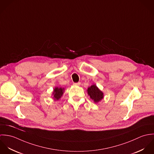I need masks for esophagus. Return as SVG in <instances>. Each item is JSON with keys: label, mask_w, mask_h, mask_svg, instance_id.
Segmentation results:
<instances>
[{"label": "esophagus", "mask_w": 154, "mask_h": 154, "mask_svg": "<svg viewBox=\"0 0 154 154\" xmlns=\"http://www.w3.org/2000/svg\"><path fill=\"white\" fill-rule=\"evenodd\" d=\"M73 85H75V86H80V85H81V82L74 83V84H73Z\"/></svg>", "instance_id": "obj_1"}]
</instances>
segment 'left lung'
I'll return each mask as SVG.
<instances>
[{"mask_svg":"<svg viewBox=\"0 0 154 154\" xmlns=\"http://www.w3.org/2000/svg\"><path fill=\"white\" fill-rule=\"evenodd\" d=\"M88 95L95 103H98L104 98V93L97 87L95 84L92 85L87 89Z\"/></svg>","mask_w":154,"mask_h":154,"instance_id":"1","label":"left lung"}]
</instances>
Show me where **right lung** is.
I'll return each mask as SVG.
<instances>
[{"label": "right lung", "mask_w": 154, "mask_h": 154, "mask_svg": "<svg viewBox=\"0 0 154 154\" xmlns=\"http://www.w3.org/2000/svg\"><path fill=\"white\" fill-rule=\"evenodd\" d=\"M65 92V88L61 87H55L53 92V98L54 101L59 100L63 95Z\"/></svg>", "instance_id": "obj_1"}]
</instances>
